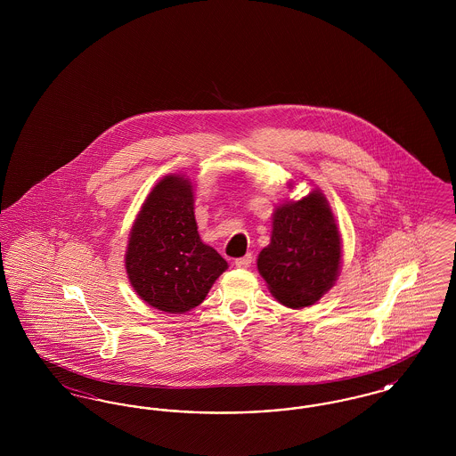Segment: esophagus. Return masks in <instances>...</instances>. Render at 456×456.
Returning <instances> with one entry per match:
<instances>
[{
	"mask_svg": "<svg viewBox=\"0 0 456 456\" xmlns=\"http://www.w3.org/2000/svg\"><path fill=\"white\" fill-rule=\"evenodd\" d=\"M234 263H236V266H238V268H249V266H251V263H253V256L248 253L246 256L238 258Z\"/></svg>",
	"mask_w": 456,
	"mask_h": 456,
	"instance_id": "1",
	"label": "esophagus"
}]
</instances>
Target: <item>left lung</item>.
Returning a JSON list of instances; mask_svg holds the SVG:
<instances>
[{"label":"left lung","mask_w":456,"mask_h":456,"mask_svg":"<svg viewBox=\"0 0 456 456\" xmlns=\"http://www.w3.org/2000/svg\"><path fill=\"white\" fill-rule=\"evenodd\" d=\"M294 184L290 181L287 188ZM256 265L272 296L292 309L318 303L335 285L342 268V236L320 188L275 207L270 244Z\"/></svg>","instance_id":"obj_1"}]
</instances>
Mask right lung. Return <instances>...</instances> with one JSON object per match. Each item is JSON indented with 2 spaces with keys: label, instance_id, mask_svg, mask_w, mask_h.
I'll return each instance as SVG.
<instances>
[{
  "label": "right lung",
  "instance_id": "add662e5",
  "mask_svg": "<svg viewBox=\"0 0 456 456\" xmlns=\"http://www.w3.org/2000/svg\"><path fill=\"white\" fill-rule=\"evenodd\" d=\"M193 188L184 174L164 175L142 203L125 255L136 296L169 314L203 303L229 266L198 234Z\"/></svg>",
  "mask_w": 456,
  "mask_h": 456
}]
</instances>
